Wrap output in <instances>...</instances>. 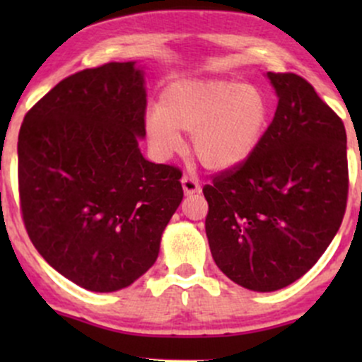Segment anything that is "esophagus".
<instances>
[{
	"instance_id": "34e87169",
	"label": "esophagus",
	"mask_w": 362,
	"mask_h": 362,
	"mask_svg": "<svg viewBox=\"0 0 362 362\" xmlns=\"http://www.w3.org/2000/svg\"><path fill=\"white\" fill-rule=\"evenodd\" d=\"M182 187H184L185 195H192V194L201 192V185H199V182L189 175H185L184 178H182Z\"/></svg>"
}]
</instances>
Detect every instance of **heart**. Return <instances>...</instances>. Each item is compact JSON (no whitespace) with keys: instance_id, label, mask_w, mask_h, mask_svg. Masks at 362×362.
<instances>
[{"instance_id":"1","label":"heart","mask_w":362,"mask_h":362,"mask_svg":"<svg viewBox=\"0 0 362 362\" xmlns=\"http://www.w3.org/2000/svg\"><path fill=\"white\" fill-rule=\"evenodd\" d=\"M267 95L259 86L233 80H184L161 93L160 109L146 115L156 155L168 158L192 132V149L211 170L245 163L260 144L269 124Z\"/></svg>"}]
</instances>
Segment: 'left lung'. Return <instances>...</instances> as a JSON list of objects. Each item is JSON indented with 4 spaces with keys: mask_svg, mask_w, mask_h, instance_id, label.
Wrapping results in <instances>:
<instances>
[{
    "mask_svg": "<svg viewBox=\"0 0 362 362\" xmlns=\"http://www.w3.org/2000/svg\"><path fill=\"white\" fill-rule=\"evenodd\" d=\"M267 76L279 102L260 144L202 189L216 265L259 293L286 288L317 264L339 231L349 192L342 119L305 78Z\"/></svg>",
    "mask_w": 362,
    "mask_h": 362,
    "instance_id": "8db88e82",
    "label": "left lung"
}]
</instances>
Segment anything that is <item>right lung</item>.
<instances>
[{"instance_id": "1", "label": "right lung", "mask_w": 362, "mask_h": 362, "mask_svg": "<svg viewBox=\"0 0 362 362\" xmlns=\"http://www.w3.org/2000/svg\"><path fill=\"white\" fill-rule=\"evenodd\" d=\"M146 90L134 62L64 78L25 115L18 192L37 252L88 291L127 288L156 262L182 172L141 155Z\"/></svg>"}]
</instances>
